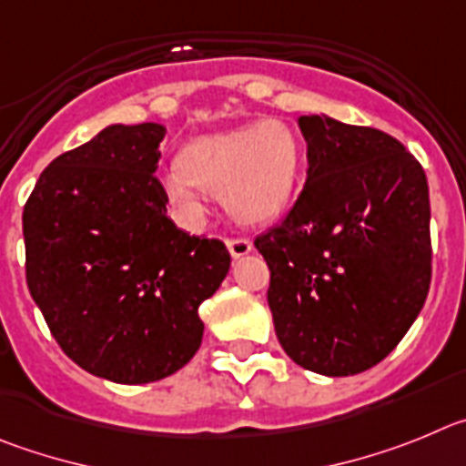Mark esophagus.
Listing matches in <instances>:
<instances>
[{"label":"esophagus","instance_id":"esophagus-1","mask_svg":"<svg viewBox=\"0 0 466 466\" xmlns=\"http://www.w3.org/2000/svg\"><path fill=\"white\" fill-rule=\"evenodd\" d=\"M225 243H228V250L234 259L243 258V255H248L253 250V243L248 238H228Z\"/></svg>","mask_w":466,"mask_h":466}]
</instances>
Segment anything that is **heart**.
Segmentation results:
<instances>
[{
  "label": "heart",
  "instance_id": "obj_1",
  "mask_svg": "<svg viewBox=\"0 0 466 466\" xmlns=\"http://www.w3.org/2000/svg\"><path fill=\"white\" fill-rule=\"evenodd\" d=\"M301 174V141L283 120L241 125L190 141L162 176L169 202L202 220V190L223 197L243 225L271 223L290 207Z\"/></svg>",
  "mask_w": 466,
  "mask_h": 466
}]
</instances>
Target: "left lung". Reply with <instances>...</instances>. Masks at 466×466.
Returning <instances> with one entry per match:
<instances>
[{"label":"left lung","instance_id":"8db88e82","mask_svg":"<svg viewBox=\"0 0 466 466\" xmlns=\"http://www.w3.org/2000/svg\"><path fill=\"white\" fill-rule=\"evenodd\" d=\"M304 190L255 238L271 271L283 350L322 376L367 371L395 350L431 279L430 190L420 162L390 134L301 116Z\"/></svg>","mask_w":466,"mask_h":466}]
</instances>
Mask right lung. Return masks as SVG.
Returning a JSON list of instances; mask_svg holds the SVG:
<instances>
[{
	"label": "right lung",
	"mask_w": 466,
	"mask_h": 466,
	"mask_svg": "<svg viewBox=\"0 0 466 466\" xmlns=\"http://www.w3.org/2000/svg\"><path fill=\"white\" fill-rule=\"evenodd\" d=\"M165 125H108L39 176L23 211L25 271L50 334L81 369L153 383L202 346L199 304L229 271L218 238L167 218Z\"/></svg>",
	"instance_id": "right-lung-1"
}]
</instances>
